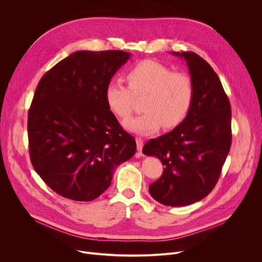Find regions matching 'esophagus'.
<instances>
[{"label": "esophagus", "mask_w": 262, "mask_h": 262, "mask_svg": "<svg viewBox=\"0 0 262 262\" xmlns=\"http://www.w3.org/2000/svg\"><path fill=\"white\" fill-rule=\"evenodd\" d=\"M136 143H137V149H138V152H141L142 147H143V140L141 138H139V137H137Z\"/></svg>", "instance_id": "obj_1"}]
</instances>
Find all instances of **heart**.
<instances>
[{
  "label": "heart",
  "instance_id": "b5f03b06",
  "mask_svg": "<svg viewBox=\"0 0 262 262\" xmlns=\"http://www.w3.org/2000/svg\"><path fill=\"white\" fill-rule=\"evenodd\" d=\"M128 87L119 80L109 81L105 100L109 109L119 118H127L134 105V96H141L144 112L124 122V127L138 135H149L162 125L173 128L182 123L193 102L194 88L189 75L171 72L155 60H143L126 74Z\"/></svg>",
  "mask_w": 262,
  "mask_h": 262
}]
</instances>
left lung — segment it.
I'll use <instances>...</instances> for the list:
<instances>
[{"label": "left lung", "instance_id": "1", "mask_svg": "<svg viewBox=\"0 0 262 262\" xmlns=\"http://www.w3.org/2000/svg\"><path fill=\"white\" fill-rule=\"evenodd\" d=\"M186 60L194 94L185 120L143 146L161 161L163 173L149 186L157 202L180 207L201 201L214 188L231 144V109L210 64L193 52H172Z\"/></svg>", "mask_w": 262, "mask_h": 262}]
</instances>
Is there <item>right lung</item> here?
I'll use <instances>...</instances> for the list:
<instances>
[{"mask_svg":"<svg viewBox=\"0 0 262 262\" xmlns=\"http://www.w3.org/2000/svg\"><path fill=\"white\" fill-rule=\"evenodd\" d=\"M132 54L77 51L40 79L29 112L30 155L59 195L90 202L110 186L116 169L136 152L105 100V89Z\"/></svg>","mask_w":262,"mask_h":262,"instance_id":"obj_1","label":"right lung"}]
</instances>
